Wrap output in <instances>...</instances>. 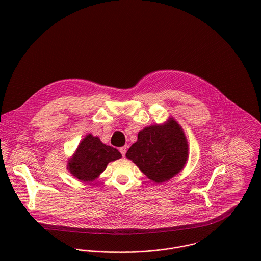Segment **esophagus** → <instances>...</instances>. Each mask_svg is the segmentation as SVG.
<instances>
[{
    "label": "esophagus",
    "mask_w": 261,
    "mask_h": 261,
    "mask_svg": "<svg viewBox=\"0 0 261 261\" xmlns=\"http://www.w3.org/2000/svg\"><path fill=\"white\" fill-rule=\"evenodd\" d=\"M119 151H120V153L122 154V156H124L125 153H126V147H121V148H119Z\"/></svg>",
    "instance_id": "34e87169"
}]
</instances>
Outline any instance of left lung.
I'll list each match as a JSON object with an SVG mask.
<instances>
[{
    "label": "left lung",
    "mask_w": 261,
    "mask_h": 261,
    "mask_svg": "<svg viewBox=\"0 0 261 261\" xmlns=\"http://www.w3.org/2000/svg\"><path fill=\"white\" fill-rule=\"evenodd\" d=\"M126 158L151 181L163 183L184 168L188 159L186 137L174 119L163 125H150L139 133Z\"/></svg>",
    "instance_id": "8db88e82"
}]
</instances>
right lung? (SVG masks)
Listing matches in <instances>:
<instances>
[{"instance_id":"right-lung-1","label":"right lung","mask_w":261,"mask_h":261,"mask_svg":"<svg viewBox=\"0 0 261 261\" xmlns=\"http://www.w3.org/2000/svg\"><path fill=\"white\" fill-rule=\"evenodd\" d=\"M120 156L117 149L102 144L98 138L88 135L79 144L73 158L68 163V169L78 180L88 182L97 178L110 162Z\"/></svg>"}]
</instances>
